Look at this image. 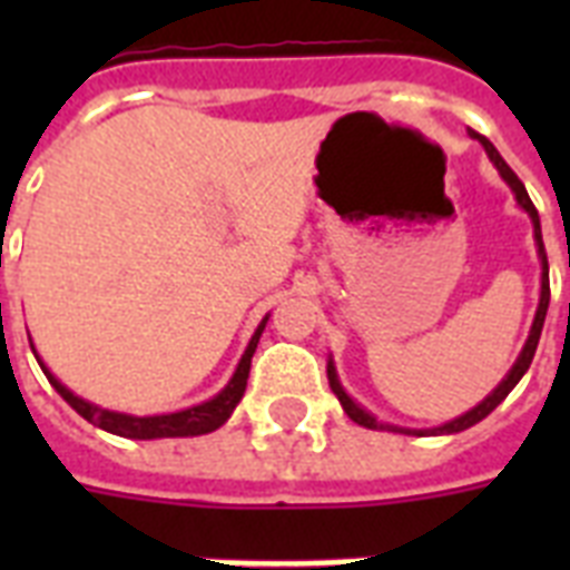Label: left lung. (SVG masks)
<instances>
[{"label":"left lung","mask_w":570,"mask_h":570,"mask_svg":"<svg viewBox=\"0 0 570 570\" xmlns=\"http://www.w3.org/2000/svg\"><path fill=\"white\" fill-rule=\"evenodd\" d=\"M473 138H476L479 145L485 147L488 159L494 163V168L500 171V177L505 180V186L512 189L514 200H518V206H521L523 213L530 215L532 222V236H535V248H539V263H541V295H539V307H535V320H532V328H530V337H527V343H523L521 355H518V361L512 364V370L505 373V379L497 384L491 393H488L482 402H479L476 407H470L468 414L455 416V420H450V423L443 425H434V429H402V425H393V423H379V416H373L366 407H361L355 402V399L348 396L346 387L340 384V375H337V366H334V361L328 357V384L331 390H334V396L340 399V405H343V411L348 414V420H355L357 425H364V429H379V432H402V434H416V438H425V434H455V432H464V429H470V425H476L479 420H485L491 411H494L500 402H503L509 393L514 390V384L523 379V373L530 370L532 357H535V348H539V340H541V328H544V316H548V304H550V268H548V254H544V239H541V222H539V213H535V206H532L530 195H527V189H523V183L518 180V174L505 165V159L500 154H497V147L488 141L485 136H479V132H473Z\"/></svg>","instance_id":"obj_1"}]
</instances>
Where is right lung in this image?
Masks as SVG:
<instances>
[{"mask_svg": "<svg viewBox=\"0 0 570 570\" xmlns=\"http://www.w3.org/2000/svg\"><path fill=\"white\" fill-rule=\"evenodd\" d=\"M268 316H263V322L257 325V331L250 334L248 346L242 352L239 364L233 370L230 381L224 384L213 399H206L200 405L183 407V411H174V414H150V416H136V414H120V411H109V407H100L88 402V399L76 396L73 390L65 387L56 375L49 373V366L38 357L40 370L49 379V384L56 387V393L65 399L67 405L73 407L76 414L85 416L88 423H94L97 429L109 434H118V438H132V441H156V438H197V434L215 432L218 425H224L230 420V414L239 405V399L245 396V387H248V373H250V357L257 352L259 334L266 328ZM31 340V337H29Z\"/></svg>", "mask_w": 570, "mask_h": 570, "instance_id": "1", "label": "right lung"}]
</instances>
